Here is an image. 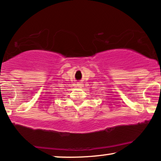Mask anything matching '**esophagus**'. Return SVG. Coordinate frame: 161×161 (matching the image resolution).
<instances>
[{
	"mask_svg": "<svg viewBox=\"0 0 161 161\" xmlns=\"http://www.w3.org/2000/svg\"><path fill=\"white\" fill-rule=\"evenodd\" d=\"M76 87H77V88H82L83 87L82 82H78V83H77Z\"/></svg>",
	"mask_w": 161,
	"mask_h": 161,
	"instance_id": "esophagus-1",
	"label": "esophagus"
}]
</instances>
